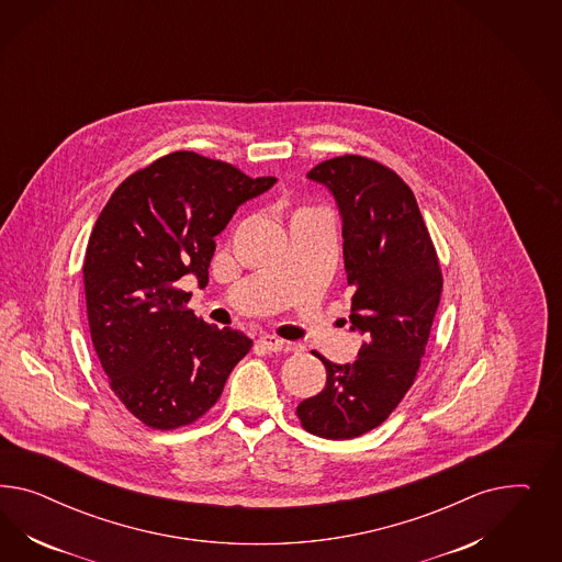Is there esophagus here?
Wrapping results in <instances>:
<instances>
[{"instance_id": "34e87169", "label": "esophagus", "mask_w": 562, "mask_h": 562, "mask_svg": "<svg viewBox=\"0 0 562 562\" xmlns=\"http://www.w3.org/2000/svg\"><path fill=\"white\" fill-rule=\"evenodd\" d=\"M257 344L263 348V350H270V352H282V350H289V344L284 340H280V338H276V336H270V334H266V336H261Z\"/></svg>"}]
</instances>
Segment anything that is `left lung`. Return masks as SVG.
<instances>
[{
	"mask_svg": "<svg viewBox=\"0 0 562 562\" xmlns=\"http://www.w3.org/2000/svg\"><path fill=\"white\" fill-rule=\"evenodd\" d=\"M306 179L338 204L344 268L355 286L350 329L364 340L355 362L322 358L324 392L303 400L296 414L317 437L355 439L381 425L412 387L441 301V268L416 198L393 170L346 154Z\"/></svg>",
	"mask_w": 562,
	"mask_h": 562,
	"instance_id": "8db88e82",
	"label": "left lung"
}]
</instances>
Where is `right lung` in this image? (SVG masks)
I'll return each instance as SVG.
<instances>
[{
  "label": "right lung",
  "mask_w": 562,
  "mask_h": 562,
  "mask_svg": "<svg viewBox=\"0 0 562 562\" xmlns=\"http://www.w3.org/2000/svg\"><path fill=\"white\" fill-rule=\"evenodd\" d=\"M195 153H172L113 191L88 238V325L111 390L137 420L169 430L216 404L254 346L243 331L186 308L193 276L204 289L216 243L238 205L276 186Z\"/></svg>",
  "instance_id": "obj_1"
}]
</instances>
